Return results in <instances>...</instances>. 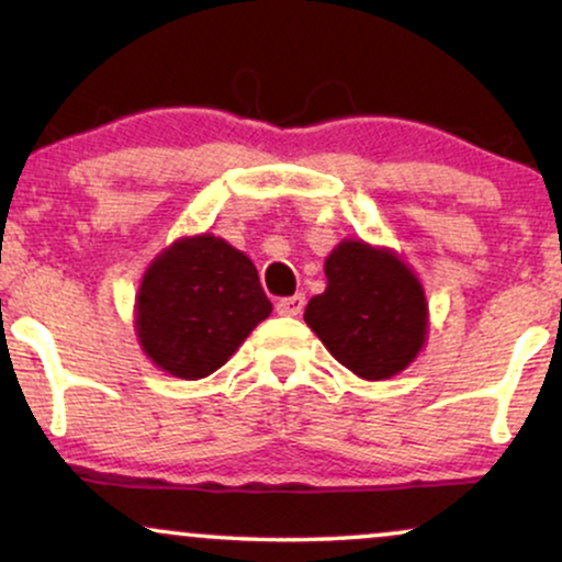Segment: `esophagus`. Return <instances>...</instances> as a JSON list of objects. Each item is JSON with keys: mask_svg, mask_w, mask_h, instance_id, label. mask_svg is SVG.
<instances>
[{"mask_svg": "<svg viewBox=\"0 0 562 562\" xmlns=\"http://www.w3.org/2000/svg\"><path fill=\"white\" fill-rule=\"evenodd\" d=\"M303 306H306V295L303 293L288 295V299L277 301V314H282V317H299Z\"/></svg>", "mask_w": 562, "mask_h": 562, "instance_id": "34e87169", "label": "esophagus"}]
</instances>
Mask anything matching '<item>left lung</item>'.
I'll list each match as a JSON object with an SVG mask.
<instances>
[{
  "label": "left lung",
  "instance_id": "8db88e82",
  "mask_svg": "<svg viewBox=\"0 0 562 562\" xmlns=\"http://www.w3.org/2000/svg\"><path fill=\"white\" fill-rule=\"evenodd\" d=\"M327 290L308 301L306 325L364 380L402 372L423 348L428 306L417 277L389 250L346 240L325 261Z\"/></svg>",
  "mask_w": 562,
  "mask_h": 562
}]
</instances>
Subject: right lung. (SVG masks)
I'll use <instances>...</instances> for the list:
<instances>
[{"label":"right lung","instance_id":"1","mask_svg":"<svg viewBox=\"0 0 562 562\" xmlns=\"http://www.w3.org/2000/svg\"><path fill=\"white\" fill-rule=\"evenodd\" d=\"M269 312L248 256L218 237H184L142 280L137 333L160 370L198 380L227 362Z\"/></svg>","mask_w":562,"mask_h":562}]
</instances>
